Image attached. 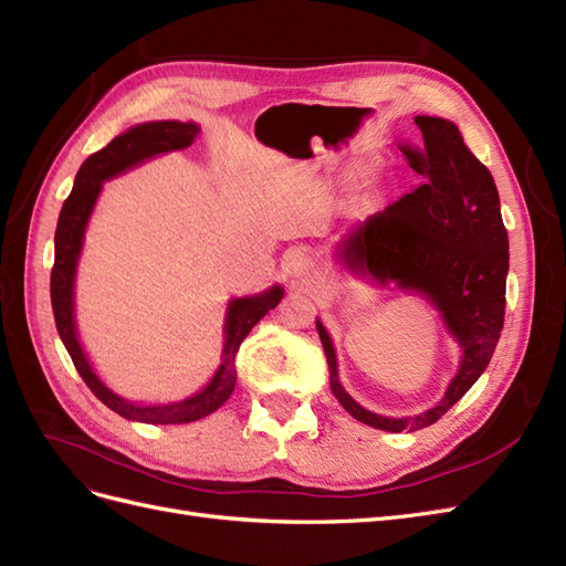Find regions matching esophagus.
<instances>
[{
	"instance_id": "esophagus-1",
	"label": "esophagus",
	"mask_w": 566,
	"mask_h": 566,
	"mask_svg": "<svg viewBox=\"0 0 566 566\" xmlns=\"http://www.w3.org/2000/svg\"><path fill=\"white\" fill-rule=\"evenodd\" d=\"M290 269H293V273H297V276H306V273H312V264L306 262L304 256H293Z\"/></svg>"
}]
</instances>
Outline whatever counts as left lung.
<instances>
[{"instance_id":"8db88e82","label":"left lung","mask_w":566,"mask_h":566,"mask_svg":"<svg viewBox=\"0 0 566 566\" xmlns=\"http://www.w3.org/2000/svg\"><path fill=\"white\" fill-rule=\"evenodd\" d=\"M422 146H401L422 184L375 212L342 250V260L378 281H397L430 297L462 345L451 387L434 408L413 418H382L358 406L337 380L333 342L316 323L331 368V389L358 422L385 432H416L434 424L465 397L491 361L505 318L507 231L489 169L443 117L418 115Z\"/></svg>"}]
</instances>
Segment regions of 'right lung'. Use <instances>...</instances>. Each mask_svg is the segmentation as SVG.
Instances as JSON below:
<instances>
[{
	"instance_id": "obj_1",
	"label": "right lung",
	"mask_w": 566,
	"mask_h": 566,
	"mask_svg": "<svg viewBox=\"0 0 566 566\" xmlns=\"http://www.w3.org/2000/svg\"><path fill=\"white\" fill-rule=\"evenodd\" d=\"M200 129L193 123H146L134 127L125 134L115 136V139L96 150L94 156L82 163L80 172L75 177V186L71 196L65 198L59 227L54 235V269H51V310H54L56 331L63 339V345L71 354L73 364L80 373V378L87 382V387L96 394L98 401H104L117 416L127 420H139L150 424H179V422H193L205 416L214 413V410L224 403L235 387V354L238 347L243 345L248 333L254 328L269 310H273L283 297V290L276 285L266 290L264 295L233 300L227 314V347L224 358L212 382L205 387L196 397H188L177 403L167 406H139L119 399L104 382H101L75 335V321H73V281H75V264L82 248V235L96 196L101 191L104 179H111L127 167L142 163L146 158L158 156L167 150H184L193 144L196 134Z\"/></svg>"
}]
</instances>
